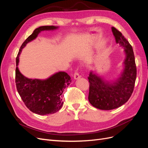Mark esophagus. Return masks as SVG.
Wrapping results in <instances>:
<instances>
[{
	"label": "esophagus",
	"instance_id": "obj_1",
	"mask_svg": "<svg viewBox=\"0 0 148 148\" xmlns=\"http://www.w3.org/2000/svg\"><path fill=\"white\" fill-rule=\"evenodd\" d=\"M73 77H74V79H78L80 78V76H79V75L78 74V73L75 72V73H74Z\"/></svg>",
	"mask_w": 148,
	"mask_h": 148
}]
</instances>
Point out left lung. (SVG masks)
<instances>
[{
    "mask_svg": "<svg viewBox=\"0 0 148 148\" xmlns=\"http://www.w3.org/2000/svg\"><path fill=\"white\" fill-rule=\"evenodd\" d=\"M111 29L116 43L123 48L125 57L122 64L123 70L114 80H105L97 71L89 73L88 100L93 107L101 110L114 109L127 102L132 95L136 78V66L132 46L119 31L114 27Z\"/></svg>",
    "mask_w": 148,
    "mask_h": 148,
    "instance_id": "left-lung-1",
    "label": "left lung"
}]
</instances>
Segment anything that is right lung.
I'll return each instance as SVG.
<instances>
[{"mask_svg": "<svg viewBox=\"0 0 148 148\" xmlns=\"http://www.w3.org/2000/svg\"><path fill=\"white\" fill-rule=\"evenodd\" d=\"M58 28L59 26H42L34 29L22 44L16 59L15 83L17 91L26 106L38 115L53 114L61 109L64 103L62 93L70 84L71 78L66 72L59 71L44 79L28 78L22 75L18 69L19 57L22 49L28 42L36 38L41 31H53Z\"/></svg>", "mask_w": 148, "mask_h": 148, "instance_id": "add662e5", "label": "right lung"}]
</instances>
